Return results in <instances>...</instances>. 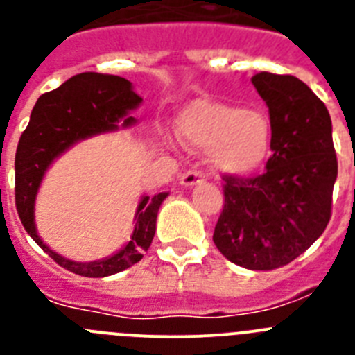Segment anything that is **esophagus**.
Here are the masks:
<instances>
[{"label": "esophagus", "mask_w": 355, "mask_h": 355, "mask_svg": "<svg viewBox=\"0 0 355 355\" xmlns=\"http://www.w3.org/2000/svg\"><path fill=\"white\" fill-rule=\"evenodd\" d=\"M205 180V174L200 171H188L184 172L183 175H181V184H184V187H193V184L200 183V181Z\"/></svg>", "instance_id": "1"}]
</instances>
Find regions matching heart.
Wrapping results in <instances>:
<instances>
[{
	"label": "heart",
	"instance_id": "heart-1",
	"mask_svg": "<svg viewBox=\"0 0 355 355\" xmlns=\"http://www.w3.org/2000/svg\"><path fill=\"white\" fill-rule=\"evenodd\" d=\"M180 130L192 147L211 149V162L227 174H247L261 165L270 126L258 112L218 101H196L181 114Z\"/></svg>",
	"mask_w": 355,
	"mask_h": 355
}]
</instances>
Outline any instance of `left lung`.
<instances>
[{
    "mask_svg": "<svg viewBox=\"0 0 355 355\" xmlns=\"http://www.w3.org/2000/svg\"><path fill=\"white\" fill-rule=\"evenodd\" d=\"M270 114L272 156L261 174H224V208L213 241L231 263L274 270L299 258L331 220L338 159L331 115L299 78L258 72Z\"/></svg>",
    "mask_w": 355,
    "mask_h": 355,
    "instance_id": "obj_1",
    "label": "left lung"
}]
</instances>
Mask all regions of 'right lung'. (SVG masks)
Returning <instances> with one entry per match:
<instances>
[{
	"label": "right lung",
	"instance_id": "add662e5",
	"mask_svg": "<svg viewBox=\"0 0 355 355\" xmlns=\"http://www.w3.org/2000/svg\"><path fill=\"white\" fill-rule=\"evenodd\" d=\"M140 101L142 97L135 92L133 83L124 78L101 72H81L37 99L31 110L30 124L19 139L15 153V208L19 218L44 252H48L69 272L83 277H106L139 263L155 238L156 216L167 193L142 197L135 215L137 224L133 236L124 249L99 261L78 263L53 252L37 234L33 224L37 190L44 172L56 156L78 140L117 130L122 119L124 126L133 124L135 119H126V115Z\"/></svg>",
	"mask_w": 355,
	"mask_h": 355
}]
</instances>
